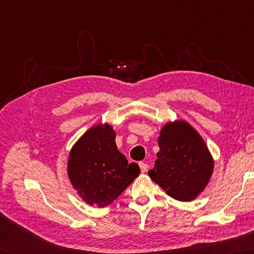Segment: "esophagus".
Returning <instances> with one entry per match:
<instances>
[{"mask_svg":"<svg viewBox=\"0 0 254 254\" xmlns=\"http://www.w3.org/2000/svg\"><path fill=\"white\" fill-rule=\"evenodd\" d=\"M138 165H139V168H141V171H142V172L147 171V169H148V165H147L146 163H143V161H141V163H139Z\"/></svg>","mask_w":254,"mask_h":254,"instance_id":"34e87169","label":"esophagus"}]
</instances>
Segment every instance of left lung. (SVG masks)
Returning <instances> with one entry per match:
<instances>
[{"mask_svg": "<svg viewBox=\"0 0 254 254\" xmlns=\"http://www.w3.org/2000/svg\"><path fill=\"white\" fill-rule=\"evenodd\" d=\"M159 152L148 176L169 196L196 198L212 177L214 160L201 135L186 121L169 122L158 137Z\"/></svg>", "mask_w": 254, "mask_h": 254, "instance_id": "left-lung-1", "label": "left lung"}]
</instances>
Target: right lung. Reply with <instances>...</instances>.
I'll use <instances>...</instances> for the list:
<instances>
[{
    "mask_svg": "<svg viewBox=\"0 0 254 254\" xmlns=\"http://www.w3.org/2000/svg\"><path fill=\"white\" fill-rule=\"evenodd\" d=\"M137 164H128L119 152L116 132L109 124L90 127L69 153L67 174L86 203L104 207L111 204L138 177Z\"/></svg>",
    "mask_w": 254,
    "mask_h": 254,
    "instance_id": "right-lung-1",
    "label": "right lung"
}]
</instances>
